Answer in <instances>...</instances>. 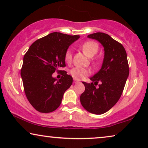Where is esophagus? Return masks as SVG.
<instances>
[{"mask_svg": "<svg viewBox=\"0 0 148 148\" xmlns=\"http://www.w3.org/2000/svg\"><path fill=\"white\" fill-rule=\"evenodd\" d=\"M79 81L78 80H76V79H74V83H78Z\"/></svg>", "mask_w": 148, "mask_h": 148, "instance_id": "34e87169", "label": "esophagus"}]
</instances>
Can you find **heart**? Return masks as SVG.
<instances>
[{
	"mask_svg": "<svg viewBox=\"0 0 148 148\" xmlns=\"http://www.w3.org/2000/svg\"><path fill=\"white\" fill-rule=\"evenodd\" d=\"M81 48L83 51L86 55L90 58L94 56L96 54L98 51H99V45L97 42H93V41H88L83 43L81 45ZM65 60L67 63H70L72 60V50L71 49H67L65 51V56H64ZM71 76L74 79L80 80L83 79L90 75V71L88 69H85V68L81 67H74L70 71Z\"/></svg>",
	"mask_w": 148,
	"mask_h": 148,
	"instance_id": "heart-1",
	"label": "heart"
}]
</instances>
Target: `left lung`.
Listing matches in <instances>:
<instances>
[{"label":"left lung","instance_id":"8db88e82","mask_svg":"<svg viewBox=\"0 0 148 148\" xmlns=\"http://www.w3.org/2000/svg\"><path fill=\"white\" fill-rule=\"evenodd\" d=\"M87 37L103 45L104 56L101 69L90 78L92 83L83 82L85 90L80 101L88 112L102 114L112 108L121 97L129 75L128 59L123 45L106 34L97 32ZM99 82L101 84L96 88L94 85Z\"/></svg>","mask_w":148,"mask_h":148}]
</instances>
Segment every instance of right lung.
Returning <instances> with one entry per match:
<instances>
[{"label": "right lung", "mask_w": 148, "mask_h": 148, "mask_svg": "<svg viewBox=\"0 0 148 148\" xmlns=\"http://www.w3.org/2000/svg\"><path fill=\"white\" fill-rule=\"evenodd\" d=\"M79 36L53 32L38 39L29 47L23 59L21 77L29 103L38 112L49 113L61 104L63 94L73 83L65 73L59 80L52 77L65 67V51Z\"/></svg>", "instance_id": "obj_1"}]
</instances>
